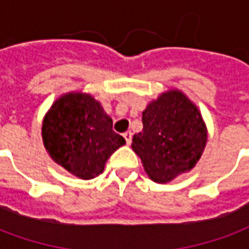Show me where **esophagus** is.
<instances>
[{"mask_svg":"<svg viewBox=\"0 0 249 249\" xmlns=\"http://www.w3.org/2000/svg\"><path fill=\"white\" fill-rule=\"evenodd\" d=\"M123 136H124L126 144H128V145H130V142H132V132H130V130H128V132H125Z\"/></svg>","mask_w":249,"mask_h":249,"instance_id":"esophagus-1","label":"esophagus"}]
</instances>
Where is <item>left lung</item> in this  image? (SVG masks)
<instances>
[{
  "instance_id": "8db88e82",
  "label": "left lung",
  "mask_w": 249,
  "mask_h": 249,
  "mask_svg": "<svg viewBox=\"0 0 249 249\" xmlns=\"http://www.w3.org/2000/svg\"><path fill=\"white\" fill-rule=\"evenodd\" d=\"M208 140L200 110L180 89L162 92L142 112V130L132 140L144 171L165 184L195 168Z\"/></svg>"
}]
</instances>
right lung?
<instances>
[{"instance_id":"right-lung-1","label":"right lung","mask_w":249,"mask_h":249,"mask_svg":"<svg viewBox=\"0 0 249 249\" xmlns=\"http://www.w3.org/2000/svg\"><path fill=\"white\" fill-rule=\"evenodd\" d=\"M112 119L92 94L69 92L52 104L42 120V141L53 161L82 180L104 172L105 162L125 144Z\"/></svg>"}]
</instances>
